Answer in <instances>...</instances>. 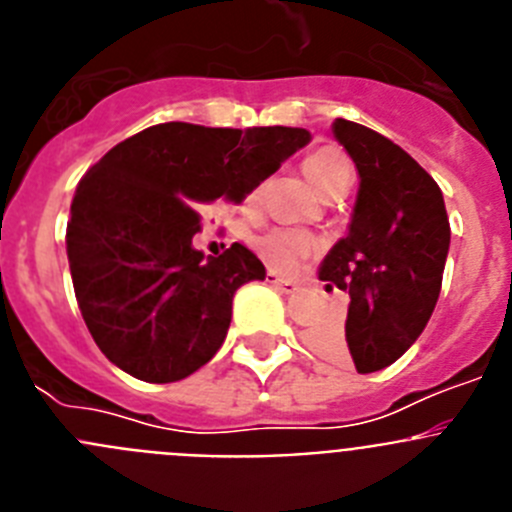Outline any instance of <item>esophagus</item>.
I'll list each match as a JSON object with an SVG mask.
<instances>
[{"mask_svg": "<svg viewBox=\"0 0 512 512\" xmlns=\"http://www.w3.org/2000/svg\"><path fill=\"white\" fill-rule=\"evenodd\" d=\"M266 282H269L271 287H277L279 292H284V295H295V292H300V284L289 282V279L277 277L274 271H269V274H266Z\"/></svg>", "mask_w": 512, "mask_h": 512, "instance_id": "34e87169", "label": "esophagus"}]
</instances>
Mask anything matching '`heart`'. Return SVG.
<instances>
[{
    "label": "heart",
    "mask_w": 512,
    "mask_h": 512,
    "mask_svg": "<svg viewBox=\"0 0 512 512\" xmlns=\"http://www.w3.org/2000/svg\"><path fill=\"white\" fill-rule=\"evenodd\" d=\"M302 171H305V176L318 192H325V189L336 187V184L351 182V164H348V158L341 151H336V148H318V151H312L302 161ZM259 192L261 189H253L251 197L246 200L248 207L259 200ZM256 251L261 253V259L271 269L289 274V271H295L310 256L312 241L310 235L300 233V230L274 228L256 241Z\"/></svg>",
    "instance_id": "obj_1"
}]
</instances>
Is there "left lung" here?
I'll return each instance as SVG.
<instances>
[{"mask_svg": "<svg viewBox=\"0 0 512 512\" xmlns=\"http://www.w3.org/2000/svg\"><path fill=\"white\" fill-rule=\"evenodd\" d=\"M333 135L359 171L348 233L318 277L348 292L343 323L312 328L310 346L379 372L400 359L431 320L449 256L451 228L433 176L390 138L338 117Z\"/></svg>", "mask_w": 512, "mask_h": 512, "instance_id": "1", "label": "left lung"}]
</instances>
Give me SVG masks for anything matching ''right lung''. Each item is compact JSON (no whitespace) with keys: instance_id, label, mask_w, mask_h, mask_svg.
<instances>
[{"instance_id":"obj_1","label":"right lung","mask_w":512,"mask_h":512,"mask_svg":"<svg viewBox=\"0 0 512 512\" xmlns=\"http://www.w3.org/2000/svg\"><path fill=\"white\" fill-rule=\"evenodd\" d=\"M310 138L282 125L164 122L117 143L84 174L66 253L84 323L117 369L166 384L217 354L233 295L266 269L241 243L220 256L197 251L194 207L220 197L241 205Z\"/></svg>"}]
</instances>
